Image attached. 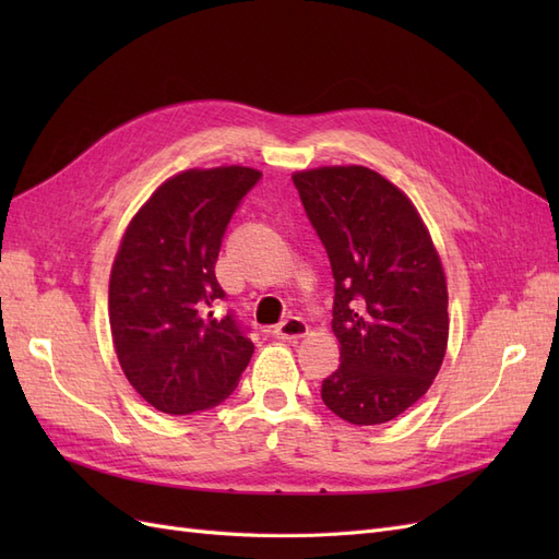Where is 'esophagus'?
<instances>
[{
    "label": "esophagus",
    "instance_id": "esophagus-1",
    "mask_svg": "<svg viewBox=\"0 0 559 559\" xmlns=\"http://www.w3.org/2000/svg\"><path fill=\"white\" fill-rule=\"evenodd\" d=\"M308 331H310V326L306 324V321L298 317H289V319H284L273 333H275V337H280V341H300V337L308 335Z\"/></svg>",
    "mask_w": 559,
    "mask_h": 559
}]
</instances>
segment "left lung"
Here are the masks:
<instances>
[{
    "label": "left lung",
    "mask_w": 559,
    "mask_h": 559,
    "mask_svg": "<svg viewBox=\"0 0 559 559\" xmlns=\"http://www.w3.org/2000/svg\"><path fill=\"white\" fill-rule=\"evenodd\" d=\"M324 242L341 366L321 384L349 425L399 417L427 394L448 349V282L413 200L364 165L292 175Z\"/></svg>",
    "instance_id": "1"
}]
</instances>
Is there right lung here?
I'll return each instance as SVG.
<instances>
[{"label":"right lung","instance_id":"add662e5","mask_svg":"<svg viewBox=\"0 0 559 559\" xmlns=\"http://www.w3.org/2000/svg\"><path fill=\"white\" fill-rule=\"evenodd\" d=\"M261 173L193 167L165 179L132 216L109 277V326L118 364L148 405L202 413L238 386L253 343L230 314L214 265L240 200Z\"/></svg>","mask_w":559,"mask_h":559}]
</instances>
